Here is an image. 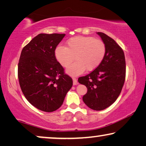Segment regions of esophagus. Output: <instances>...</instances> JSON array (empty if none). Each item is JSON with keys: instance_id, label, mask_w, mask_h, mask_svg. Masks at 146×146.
I'll return each mask as SVG.
<instances>
[{"instance_id": "obj_1", "label": "esophagus", "mask_w": 146, "mask_h": 146, "mask_svg": "<svg viewBox=\"0 0 146 146\" xmlns=\"http://www.w3.org/2000/svg\"><path fill=\"white\" fill-rule=\"evenodd\" d=\"M73 84L74 85H77L78 84V80L76 78H73Z\"/></svg>"}]
</instances>
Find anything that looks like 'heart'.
Here are the masks:
<instances>
[{
    "label": "heart",
    "instance_id": "obj_1",
    "mask_svg": "<svg viewBox=\"0 0 146 146\" xmlns=\"http://www.w3.org/2000/svg\"><path fill=\"white\" fill-rule=\"evenodd\" d=\"M106 44L100 39L92 36H77L66 41V47L58 45L56 47L54 56L56 60L64 68L70 66L67 73L76 76L85 70L92 71L100 64L106 54Z\"/></svg>",
    "mask_w": 146,
    "mask_h": 146
}]
</instances>
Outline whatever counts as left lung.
<instances>
[{
	"mask_svg": "<svg viewBox=\"0 0 146 146\" xmlns=\"http://www.w3.org/2000/svg\"><path fill=\"white\" fill-rule=\"evenodd\" d=\"M106 44V54L98 66L78 82L86 86L84 102L94 110H102L111 106L120 94L125 78V60L121 48L114 40L97 33Z\"/></svg>",
	"mask_w": 146,
	"mask_h": 146,
	"instance_id": "obj_1",
	"label": "left lung"
}]
</instances>
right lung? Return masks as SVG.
I'll list each match as a JSON object with an SVG mask.
<instances>
[{
  "label": "right lung",
  "mask_w": 146,
  "mask_h": 146,
  "mask_svg": "<svg viewBox=\"0 0 146 146\" xmlns=\"http://www.w3.org/2000/svg\"><path fill=\"white\" fill-rule=\"evenodd\" d=\"M65 34H39L23 48L18 77L24 96L33 106L51 112L63 104L73 84L56 59L54 50Z\"/></svg>",
  "instance_id": "1"
}]
</instances>
